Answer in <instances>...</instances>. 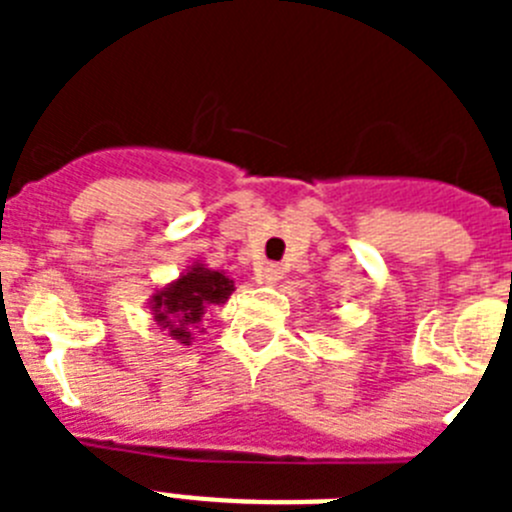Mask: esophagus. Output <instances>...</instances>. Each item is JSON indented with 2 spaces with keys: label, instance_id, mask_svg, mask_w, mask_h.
Masks as SVG:
<instances>
[{
  "label": "esophagus",
  "instance_id": "obj_1",
  "mask_svg": "<svg viewBox=\"0 0 512 512\" xmlns=\"http://www.w3.org/2000/svg\"><path fill=\"white\" fill-rule=\"evenodd\" d=\"M259 282L261 284H269V287H274V284H279L284 279V269L279 264H264L259 266Z\"/></svg>",
  "mask_w": 512,
  "mask_h": 512
}]
</instances>
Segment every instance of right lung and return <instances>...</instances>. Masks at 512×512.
Segmentation results:
<instances>
[{"label": "right lung", "mask_w": 512, "mask_h": 512, "mask_svg": "<svg viewBox=\"0 0 512 512\" xmlns=\"http://www.w3.org/2000/svg\"><path fill=\"white\" fill-rule=\"evenodd\" d=\"M233 279L225 271L207 269V264L194 261L179 279L156 289L148 300L151 315L176 343L189 346L194 333H202V318L210 307L225 305L233 295Z\"/></svg>", "instance_id": "add662e5"}]
</instances>
